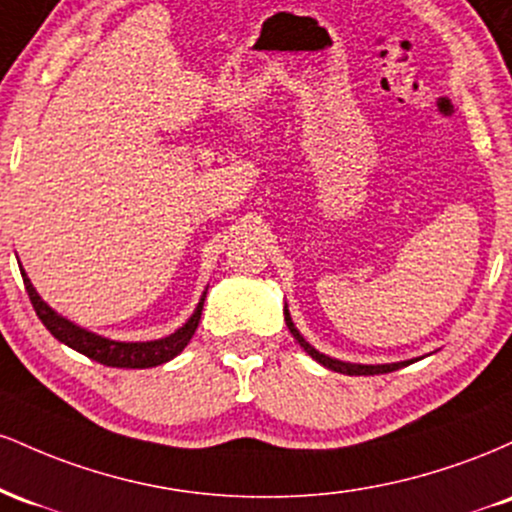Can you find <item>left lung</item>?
I'll return each mask as SVG.
<instances>
[{
	"label": "left lung",
	"mask_w": 512,
	"mask_h": 512,
	"mask_svg": "<svg viewBox=\"0 0 512 512\" xmlns=\"http://www.w3.org/2000/svg\"><path fill=\"white\" fill-rule=\"evenodd\" d=\"M284 320H286V327H289V332L293 334V339H296L298 344L303 346V351L308 356H313L317 363H320V366H325V368H330V370H334V373H344V375H380V373H392V370H399V368H404V366H409V363H414V358H411V361H399V363H349V361H339V358H332V356H327V354H320V351L315 349L313 344H308L303 339V334L296 330V325H293V320H291V313H289V305H284Z\"/></svg>",
	"instance_id": "left-lung-1"
}]
</instances>
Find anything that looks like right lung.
<instances>
[{"mask_svg":"<svg viewBox=\"0 0 512 512\" xmlns=\"http://www.w3.org/2000/svg\"><path fill=\"white\" fill-rule=\"evenodd\" d=\"M21 276H23V286H26L28 298H31L35 315L40 317L48 332L57 342L67 344L69 349L79 351L93 361L103 363V366L110 368H154L161 366V363H168L170 358H175L190 344L192 334H195L197 325H199V317H202V308H204V298H207V291L202 293L199 298L195 313L187 317V322L182 327H178L173 334L163 339H151V342H117V339H108L101 337L96 332H88L84 327L74 325L72 320L62 317L57 310H52L43 298L38 296L35 286L28 279V274L23 272L21 262H19Z\"/></svg>","mask_w":512,"mask_h":512,"instance_id":"1","label":"right lung"}]
</instances>
